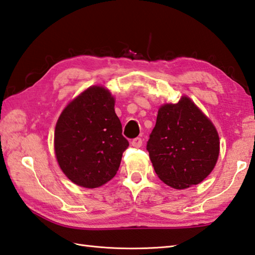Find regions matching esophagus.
Listing matches in <instances>:
<instances>
[{
	"mask_svg": "<svg viewBox=\"0 0 255 255\" xmlns=\"http://www.w3.org/2000/svg\"><path fill=\"white\" fill-rule=\"evenodd\" d=\"M131 144H132V147H134V148H140L142 145V139L139 138V137L133 138L131 140Z\"/></svg>",
	"mask_w": 255,
	"mask_h": 255,
	"instance_id": "34e87169",
	"label": "esophagus"
}]
</instances>
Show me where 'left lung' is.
<instances>
[{"instance_id": "1", "label": "left lung", "mask_w": 255, "mask_h": 255, "mask_svg": "<svg viewBox=\"0 0 255 255\" xmlns=\"http://www.w3.org/2000/svg\"><path fill=\"white\" fill-rule=\"evenodd\" d=\"M147 150L154 171L167 185H197L214 170L219 137L213 123L186 96L158 112Z\"/></svg>"}]
</instances>
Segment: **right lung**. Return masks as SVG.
<instances>
[{"mask_svg": "<svg viewBox=\"0 0 255 255\" xmlns=\"http://www.w3.org/2000/svg\"><path fill=\"white\" fill-rule=\"evenodd\" d=\"M115 101L102 86H92L64 108L55 130L58 163L69 180L95 188L111 181L128 140L123 136Z\"/></svg>", "mask_w": 255, "mask_h": 255, "instance_id": "obj_1", "label": "right lung"}]
</instances>
